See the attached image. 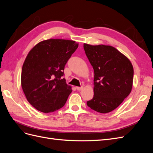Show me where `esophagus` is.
<instances>
[{
  "label": "esophagus",
  "mask_w": 153,
  "mask_h": 153,
  "mask_svg": "<svg viewBox=\"0 0 153 153\" xmlns=\"http://www.w3.org/2000/svg\"><path fill=\"white\" fill-rule=\"evenodd\" d=\"M76 89L78 91H81V90L83 89V87H76Z\"/></svg>",
  "instance_id": "34e87169"
}]
</instances>
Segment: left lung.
<instances>
[{
  "mask_svg": "<svg viewBox=\"0 0 153 153\" xmlns=\"http://www.w3.org/2000/svg\"><path fill=\"white\" fill-rule=\"evenodd\" d=\"M84 48L94 73V96L87 105L100 113L112 112L131 91L132 64L112 46L84 43Z\"/></svg>",
  "mask_w": 153,
  "mask_h": 153,
  "instance_id": "1",
  "label": "left lung"
}]
</instances>
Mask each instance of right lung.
Returning <instances> with one entry per match:
<instances>
[{
	"label": "right lung",
	"mask_w": 153,
	"mask_h": 153,
	"mask_svg": "<svg viewBox=\"0 0 153 153\" xmlns=\"http://www.w3.org/2000/svg\"><path fill=\"white\" fill-rule=\"evenodd\" d=\"M78 44L75 41L50 39L35 45L22 66L21 84L29 103L43 113L65 105L71 87L62 78L64 66Z\"/></svg>",
	"instance_id": "right-lung-1"
}]
</instances>
